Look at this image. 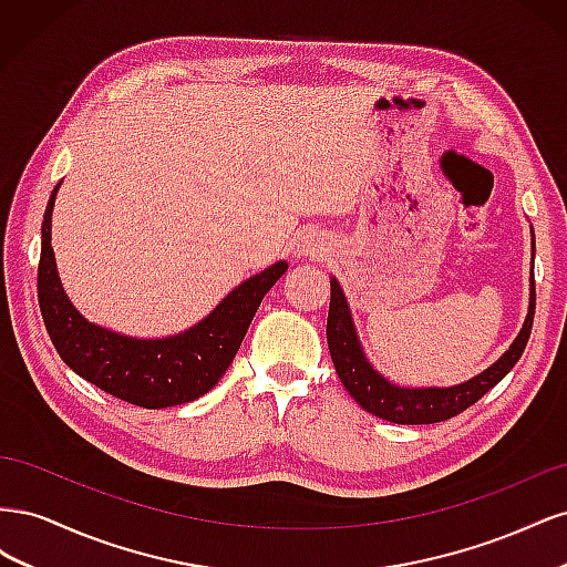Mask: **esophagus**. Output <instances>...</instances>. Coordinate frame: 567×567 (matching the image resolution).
I'll use <instances>...</instances> for the list:
<instances>
[{"mask_svg":"<svg viewBox=\"0 0 567 567\" xmlns=\"http://www.w3.org/2000/svg\"><path fill=\"white\" fill-rule=\"evenodd\" d=\"M326 250V244H323V236L317 234V231H307L305 236H300L298 241V252L305 255V257H321Z\"/></svg>","mask_w":567,"mask_h":567,"instance_id":"34e87169","label":"esophagus"}]
</instances>
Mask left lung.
<instances>
[{"mask_svg":"<svg viewBox=\"0 0 567 567\" xmlns=\"http://www.w3.org/2000/svg\"><path fill=\"white\" fill-rule=\"evenodd\" d=\"M535 302L537 293L535 277H532L529 312L516 342L506 350L499 362H494L487 371L475 375L468 383H461L454 388H398L385 381L379 371H373L362 348H359L352 317L348 310V300L342 296L336 279H331V305L329 321H326V340H329L331 359L340 383L346 385L354 402L362 404V409H367L369 414L402 425L440 423L473 406L483 394H487L496 383H499L513 367H516L532 333Z\"/></svg>","mask_w":567,"mask_h":567,"instance_id":"left-lung-1","label":"left lung"}]
</instances>
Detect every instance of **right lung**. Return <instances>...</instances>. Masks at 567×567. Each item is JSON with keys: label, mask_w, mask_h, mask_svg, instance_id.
I'll list each match as a JSON object with an SVG mask.
<instances>
[{"label": "right lung", "mask_w": 567, "mask_h": 567, "mask_svg": "<svg viewBox=\"0 0 567 567\" xmlns=\"http://www.w3.org/2000/svg\"><path fill=\"white\" fill-rule=\"evenodd\" d=\"M59 186L61 182L51 192L44 210L38 267L40 312L56 352L84 381L123 402L165 409L198 400L229 369L257 307L284 277L288 265L277 262L255 274L231 290L210 317L175 338L136 340L117 336L80 317L61 288L51 248V210Z\"/></svg>", "instance_id": "right-lung-1"}]
</instances>
